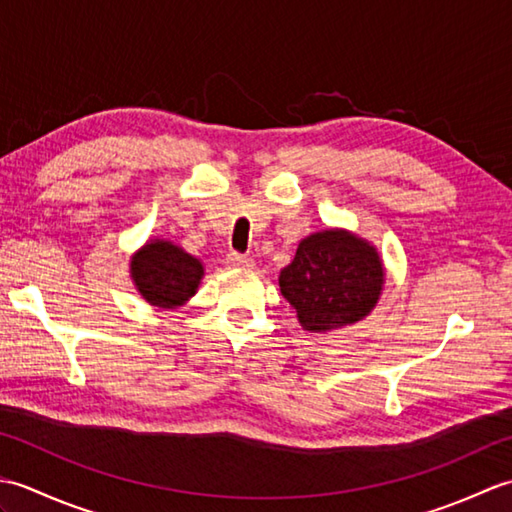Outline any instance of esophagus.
Returning a JSON list of instances; mask_svg holds the SVG:
<instances>
[{
	"mask_svg": "<svg viewBox=\"0 0 512 512\" xmlns=\"http://www.w3.org/2000/svg\"><path fill=\"white\" fill-rule=\"evenodd\" d=\"M226 262L231 264V266H239V268H253L255 266V259L250 257V255H242V253H228V257H226Z\"/></svg>",
	"mask_w": 512,
	"mask_h": 512,
	"instance_id": "34e87169",
	"label": "esophagus"
}]
</instances>
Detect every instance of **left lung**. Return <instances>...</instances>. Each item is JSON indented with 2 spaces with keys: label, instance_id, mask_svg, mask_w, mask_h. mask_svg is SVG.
Returning a JSON list of instances; mask_svg holds the SVG:
<instances>
[{
  "label": "left lung",
  "instance_id": "1",
  "mask_svg": "<svg viewBox=\"0 0 512 512\" xmlns=\"http://www.w3.org/2000/svg\"><path fill=\"white\" fill-rule=\"evenodd\" d=\"M383 277L376 248L365 239L323 231L299 244L295 259L281 270L279 288L303 330L328 332L367 317L383 290Z\"/></svg>",
  "mask_w": 512,
  "mask_h": 512
}]
</instances>
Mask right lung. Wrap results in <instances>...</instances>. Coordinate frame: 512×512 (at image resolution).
<instances>
[{
  "instance_id": "right-lung-1",
  "label": "right lung",
  "mask_w": 512,
  "mask_h": 512,
  "mask_svg": "<svg viewBox=\"0 0 512 512\" xmlns=\"http://www.w3.org/2000/svg\"><path fill=\"white\" fill-rule=\"evenodd\" d=\"M202 264L169 242H151L134 257L132 277L151 306L173 308L195 295Z\"/></svg>"
}]
</instances>
